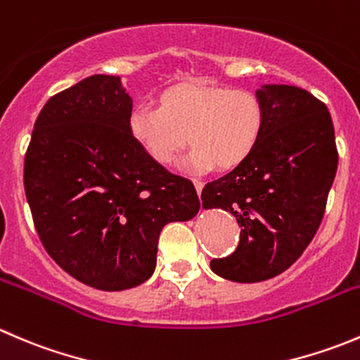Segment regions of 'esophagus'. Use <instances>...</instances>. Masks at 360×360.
<instances>
[{
	"label": "esophagus",
	"instance_id": "esophagus-1",
	"mask_svg": "<svg viewBox=\"0 0 360 360\" xmlns=\"http://www.w3.org/2000/svg\"><path fill=\"white\" fill-rule=\"evenodd\" d=\"M193 184H195V188H197V193L200 195L202 193V188H204V181L193 179Z\"/></svg>",
	"mask_w": 360,
	"mask_h": 360
}]
</instances>
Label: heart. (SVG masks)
<instances>
[{"mask_svg":"<svg viewBox=\"0 0 360 360\" xmlns=\"http://www.w3.org/2000/svg\"><path fill=\"white\" fill-rule=\"evenodd\" d=\"M128 124L131 137L162 165L172 163L190 139V169L230 170L260 142L265 110L248 89L179 84L162 93L158 109L137 107Z\"/></svg>","mask_w":360,"mask_h":360,"instance_id":"1","label":"heart"}]
</instances>
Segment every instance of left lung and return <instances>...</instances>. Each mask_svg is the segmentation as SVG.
Segmentation results:
<instances>
[{"instance_id":"1","label":"left lung","mask_w":360,"mask_h":360,"mask_svg":"<svg viewBox=\"0 0 360 360\" xmlns=\"http://www.w3.org/2000/svg\"><path fill=\"white\" fill-rule=\"evenodd\" d=\"M265 127L240 165L202 190V207H219L240 226L237 250L211 260L212 273L257 283L287 271L315 237L338 170L334 127L326 103L306 89H257Z\"/></svg>"}]
</instances>
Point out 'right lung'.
<instances>
[{
    "instance_id": "right-lung-1",
    "label": "right lung",
    "mask_w": 360,
    "mask_h": 360,
    "mask_svg": "<svg viewBox=\"0 0 360 360\" xmlns=\"http://www.w3.org/2000/svg\"><path fill=\"white\" fill-rule=\"evenodd\" d=\"M131 105L120 77H87L45 103L24 158L44 248L70 276L105 292L149 280L163 226L200 209L191 181L131 137Z\"/></svg>"
}]
</instances>
